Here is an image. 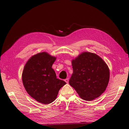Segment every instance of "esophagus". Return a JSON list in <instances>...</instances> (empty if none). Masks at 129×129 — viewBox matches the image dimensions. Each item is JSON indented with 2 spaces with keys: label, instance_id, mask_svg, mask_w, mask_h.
Segmentation results:
<instances>
[{
  "label": "esophagus",
  "instance_id": "1",
  "mask_svg": "<svg viewBox=\"0 0 129 129\" xmlns=\"http://www.w3.org/2000/svg\"><path fill=\"white\" fill-rule=\"evenodd\" d=\"M64 81H65L67 83H68V82H69V79H66L64 80Z\"/></svg>",
  "mask_w": 129,
  "mask_h": 129
}]
</instances>
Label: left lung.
I'll return each instance as SVG.
<instances>
[{
  "label": "left lung",
  "instance_id": "8db88e82",
  "mask_svg": "<svg viewBox=\"0 0 129 129\" xmlns=\"http://www.w3.org/2000/svg\"><path fill=\"white\" fill-rule=\"evenodd\" d=\"M73 73L69 83L84 100L91 101L105 91L110 79L105 62L96 54L83 52L72 60Z\"/></svg>",
  "mask_w": 129,
  "mask_h": 129
}]
</instances>
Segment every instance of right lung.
<instances>
[{
	"mask_svg": "<svg viewBox=\"0 0 129 129\" xmlns=\"http://www.w3.org/2000/svg\"><path fill=\"white\" fill-rule=\"evenodd\" d=\"M56 59L47 52L37 53L26 63L22 73V81L27 92L37 102L44 104L55 100L58 91L66 84L56 79L52 65Z\"/></svg>",
	"mask_w": 129,
	"mask_h": 129,
	"instance_id": "1",
	"label": "right lung"
}]
</instances>
